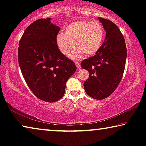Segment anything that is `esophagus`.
<instances>
[{"label": "esophagus", "instance_id": "1", "mask_svg": "<svg viewBox=\"0 0 146 146\" xmlns=\"http://www.w3.org/2000/svg\"><path fill=\"white\" fill-rule=\"evenodd\" d=\"M75 64L76 66H77V68L78 70H79V69H81V66H80L79 62H77H77H75Z\"/></svg>", "mask_w": 146, "mask_h": 146}]
</instances>
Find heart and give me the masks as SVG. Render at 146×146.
I'll list each match as a JSON object with an SVG mask.
<instances>
[{
    "label": "heart",
    "instance_id": "obj_1",
    "mask_svg": "<svg viewBox=\"0 0 146 146\" xmlns=\"http://www.w3.org/2000/svg\"><path fill=\"white\" fill-rule=\"evenodd\" d=\"M105 36L102 24L97 21H77L69 24L64 32H60L56 38L58 48L62 54L68 56L75 47L77 48L70 56L76 60L84 54L92 56L100 49Z\"/></svg>",
    "mask_w": 146,
    "mask_h": 146
}]
</instances>
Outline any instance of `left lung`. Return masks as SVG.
I'll return each instance as SVG.
<instances>
[{
	"label": "left lung",
	"instance_id": "8db88e82",
	"mask_svg": "<svg viewBox=\"0 0 146 146\" xmlns=\"http://www.w3.org/2000/svg\"><path fill=\"white\" fill-rule=\"evenodd\" d=\"M106 31L102 46L94 56L85 59L81 67L90 73L84 82L86 93L101 100L110 96L118 86L124 72L127 48L123 34L110 20L98 17Z\"/></svg>",
	"mask_w": 146,
	"mask_h": 146
}]
</instances>
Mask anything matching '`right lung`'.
I'll use <instances>...</instances> for the list:
<instances>
[{"label":"right lung","mask_w":146,"mask_h":146,"mask_svg":"<svg viewBox=\"0 0 146 146\" xmlns=\"http://www.w3.org/2000/svg\"><path fill=\"white\" fill-rule=\"evenodd\" d=\"M50 20L38 19L27 28L19 41L18 61L32 93L53 103L63 97L67 80L77 67L58 48L56 38L60 28Z\"/></svg>","instance_id":"add662e5"}]
</instances>
